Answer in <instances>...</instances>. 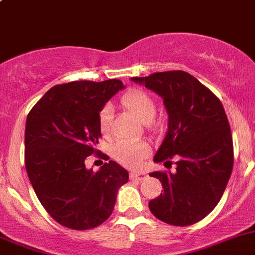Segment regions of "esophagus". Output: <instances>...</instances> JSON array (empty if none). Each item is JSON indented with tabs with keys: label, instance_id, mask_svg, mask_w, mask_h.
<instances>
[{
	"label": "esophagus",
	"instance_id": "1",
	"mask_svg": "<svg viewBox=\"0 0 255 255\" xmlns=\"http://www.w3.org/2000/svg\"><path fill=\"white\" fill-rule=\"evenodd\" d=\"M129 177L132 180H138V181H142V180H144L146 177V174L145 173H139V171H132Z\"/></svg>",
	"mask_w": 255,
	"mask_h": 255
}]
</instances>
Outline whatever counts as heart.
<instances>
[{
	"mask_svg": "<svg viewBox=\"0 0 255 255\" xmlns=\"http://www.w3.org/2000/svg\"><path fill=\"white\" fill-rule=\"evenodd\" d=\"M123 107L132 113L140 122L146 126L151 125V121L155 117L156 106L153 97L142 90H132L123 95ZM112 121V109L110 105H105L99 112V127L101 133L106 134L110 129ZM150 153V146L143 140H121L113 148V155L123 165L135 168L139 166L144 158Z\"/></svg>",
	"mask_w": 255,
	"mask_h": 255,
	"instance_id": "obj_1",
	"label": "heart"
}]
</instances>
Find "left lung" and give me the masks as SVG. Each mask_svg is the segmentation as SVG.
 <instances>
[{
  "label": "left lung",
  "mask_w": 255,
  "mask_h": 255,
  "mask_svg": "<svg viewBox=\"0 0 255 255\" xmlns=\"http://www.w3.org/2000/svg\"><path fill=\"white\" fill-rule=\"evenodd\" d=\"M163 97L168 132L154 161L176 171H154L164 192L149 202L158 220L190 226L205 218L222 197L233 169V140L220 99L196 78L181 70L132 78Z\"/></svg>",
  "instance_id": "left-lung-1"
}]
</instances>
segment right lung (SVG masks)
<instances>
[{"label": "right lung", "instance_id": "1", "mask_svg": "<svg viewBox=\"0 0 255 255\" xmlns=\"http://www.w3.org/2000/svg\"><path fill=\"white\" fill-rule=\"evenodd\" d=\"M121 80L56 85L33 106L24 134L25 170L35 195L51 218L70 230H91L111 216L128 171L110 160L97 173L87 170L101 130L99 112L123 89Z\"/></svg>", "mask_w": 255, "mask_h": 255}]
</instances>
